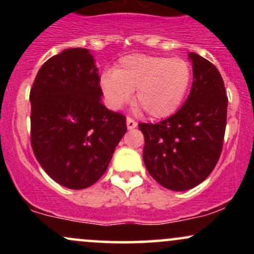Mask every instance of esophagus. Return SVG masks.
Returning <instances> with one entry per match:
<instances>
[{
	"label": "esophagus",
	"mask_w": 254,
	"mask_h": 254,
	"mask_svg": "<svg viewBox=\"0 0 254 254\" xmlns=\"http://www.w3.org/2000/svg\"><path fill=\"white\" fill-rule=\"evenodd\" d=\"M127 129H129V130H132L137 127V123L135 121H133V119L127 118Z\"/></svg>",
	"instance_id": "obj_1"
}]
</instances>
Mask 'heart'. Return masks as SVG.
Masks as SVG:
<instances>
[{
	"mask_svg": "<svg viewBox=\"0 0 254 254\" xmlns=\"http://www.w3.org/2000/svg\"><path fill=\"white\" fill-rule=\"evenodd\" d=\"M191 80V66L183 58L135 54L122 57L115 70L104 71L99 86L111 110H121L135 90L138 110L153 118H166L179 109Z\"/></svg>",
	"mask_w": 254,
	"mask_h": 254,
	"instance_id": "heart-1",
	"label": "heart"
}]
</instances>
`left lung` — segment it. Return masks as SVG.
Instances as JSON below:
<instances>
[{"instance_id":"left-lung-1","label":"left lung","mask_w":254,"mask_h":254,"mask_svg":"<svg viewBox=\"0 0 254 254\" xmlns=\"http://www.w3.org/2000/svg\"><path fill=\"white\" fill-rule=\"evenodd\" d=\"M193 82L178 112L156 124H138L144 135L143 161L160 185L185 191L204 182L220 159L228 98L214 64L189 52Z\"/></svg>"}]
</instances>
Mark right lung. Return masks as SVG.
<instances>
[{
    "label": "right lung",
    "mask_w": 254,
    "mask_h": 254,
    "mask_svg": "<svg viewBox=\"0 0 254 254\" xmlns=\"http://www.w3.org/2000/svg\"><path fill=\"white\" fill-rule=\"evenodd\" d=\"M98 71L88 49H65L43 64L30 93L34 155L71 190L100 179L127 132L124 116L101 103Z\"/></svg>",
    "instance_id": "add662e5"
}]
</instances>
